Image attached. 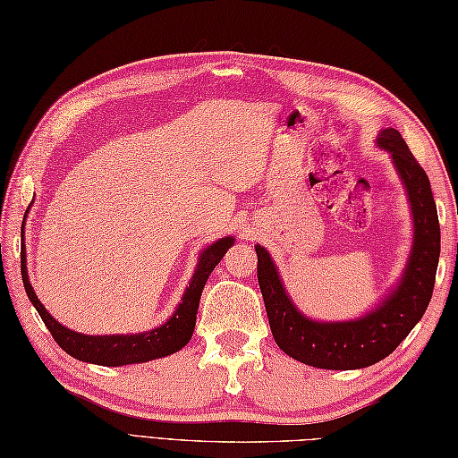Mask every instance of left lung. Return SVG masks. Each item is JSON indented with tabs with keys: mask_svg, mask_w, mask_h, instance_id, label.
<instances>
[{
	"mask_svg": "<svg viewBox=\"0 0 458 458\" xmlns=\"http://www.w3.org/2000/svg\"><path fill=\"white\" fill-rule=\"evenodd\" d=\"M377 146L390 154L406 187L413 218V242L406 269L382 302L355 320H312L286 294L269 251L259 243L255 246L258 281L271 334L286 355L304 365L351 370L378 363L406 339L431 301L441 251V228L429 177L396 129L380 131Z\"/></svg>",
	"mask_w": 458,
	"mask_h": 458,
	"instance_id": "obj_1",
	"label": "left lung"
}]
</instances>
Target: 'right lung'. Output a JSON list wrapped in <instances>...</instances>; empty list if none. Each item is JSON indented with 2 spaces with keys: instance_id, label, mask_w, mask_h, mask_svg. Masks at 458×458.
Listing matches in <instances>:
<instances>
[{
  "instance_id": "1",
  "label": "right lung",
  "mask_w": 458,
  "mask_h": 458,
  "mask_svg": "<svg viewBox=\"0 0 458 458\" xmlns=\"http://www.w3.org/2000/svg\"><path fill=\"white\" fill-rule=\"evenodd\" d=\"M25 226V222H23ZM233 246V238L226 236L220 238L218 242L210 243V246L199 255L197 269L193 273V279L189 281V286L185 289L181 302L175 308L167 322L157 326L150 332L144 334H126V335H85L72 332V329L64 327L60 322L48 314V310L38 296L35 294L33 284L29 281L27 275V255H25V243L21 250V277H23V284L29 301L37 308L42 322L48 327L52 337L56 339V344L66 351L73 359L83 360V363L103 365V367H123V365H134V363H146V360L167 357L175 353V351L183 349L191 335L195 332L197 322V310L199 301L203 289L207 284L208 275L215 271L220 259L225 258L228 248Z\"/></svg>"
}]
</instances>
